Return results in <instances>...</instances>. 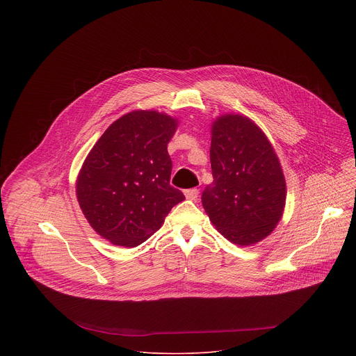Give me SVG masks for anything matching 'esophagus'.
<instances>
[{"label":"esophagus","mask_w":356,"mask_h":356,"mask_svg":"<svg viewBox=\"0 0 356 356\" xmlns=\"http://www.w3.org/2000/svg\"><path fill=\"white\" fill-rule=\"evenodd\" d=\"M184 195L187 200H191V201H195L198 198V190L197 188H188L184 191Z\"/></svg>","instance_id":"1"}]
</instances>
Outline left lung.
<instances>
[{
    "instance_id": "1",
    "label": "left lung",
    "mask_w": 356,
    "mask_h": 356,
    "mask_svg": "<svg viewBox=\"0 0 356 356\" xmlns=\"http://www.w3.org/2000/svg\"><path fill=\"white\" fill-rule=\"evenodd\" d=\"M213 183L201 195L213 225L232 243L248 246L276 228L286 206V180L264 131L242 114L211 125Z\"/></svg>"
}]
</instances>
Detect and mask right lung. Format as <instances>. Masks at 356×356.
Listing matches in <instances>:
<instances>
[{"label": "right lung", "instance_id": "1", "mask_svg": "<svg viewBox=\"0 0 356 356\" xmlns=\"http://www.w3.org/2000/svg\"><path fill=\"white\" fill-rule=\"evenodd\" d=\"M177 124L165 113L131 111L113 122L87 155L76 180L77 201L92 229L111 243L140 245L184 200L170 186L168 143Z\"/></svg>", "mask_w": 356, "mask_h": 356}]
</instances>
